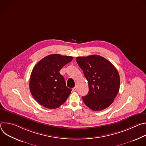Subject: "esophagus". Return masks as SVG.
Instances as JSON below:
<instances>
[{
	"instance_id": "obj_1",
	"label": "esophagus",
	"mask_w": 146,
	"mask_h": 146,
	"mask_svg": "<svg viewBox=\"0 0 146 146\" xmlns=\"http://www.w3.org/2000/svg\"><path fill=\"white\" fill-rule=\"evenodd\" d=\"M76 89H77L76 87H74V88L72 89V91H73V92H75V91H76Z\"/></svg>"
}]
</instances>
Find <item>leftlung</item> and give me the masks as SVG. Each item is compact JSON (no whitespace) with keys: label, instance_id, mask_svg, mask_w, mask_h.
<instances>
[{"label":"left lung","instance_id":"8db88e82","mask_svg":"<svg viewBox=\"0 0 146 146\" xmlns=\"http://www.w3.org/2000/svg\"><path fill=\"white\" fill-rule=\"evenodd\" d=\"M76 61L88 83L89 92L83 102L94 111L102 110L114 101L119 89L120 78L117 69L100 55L78 56Z\"/></svg>","mask_w":146,"mask_h":146}]
</instances>
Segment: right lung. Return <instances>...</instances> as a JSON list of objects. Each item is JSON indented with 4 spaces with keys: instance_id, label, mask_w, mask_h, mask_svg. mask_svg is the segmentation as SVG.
<instances>
[{
    "instance_id": "right-lung-1",
    "label": "right lung",
    "mask_w": 146,
    "mask_h": 146,
    "mask_svg": "<svg viewBox=\"0 0 146 146\" xmlns=\"http://www.w3.org/2000/svg\"><path fill=\"white\" fill-rule=\"evenodd\" d=\"M73 58L70 56L51 54L35 66L30 77L29 89L40 105L48 109H56L65 102L72 90L66 87L59 71Z\"/></svg>"
}]
</instances>
